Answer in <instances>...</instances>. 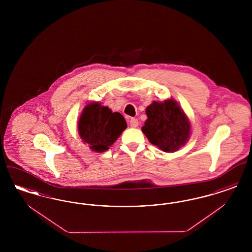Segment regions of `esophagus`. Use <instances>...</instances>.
<instances>
[{
    "label": "esophagus",
    "instance_id": "esophagus-1",
    "mask_svg": "<svg viewBox=\"0 0 252 252\" xmlns=\"http://www.w3.org/2000/svg\"><path fill=\"white\" fill-rule=\"evenodd\" d=\"M129 124H130L131 127H137L139 126V121L136 118H131L129 121Z\"/></svg>",
    "mask_w": 252,
    "mask_h": 252
}]
</instances>
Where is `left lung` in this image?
Segmentation results:
<instances>
[{
  "label": "left lung",
  "mask_w": 252,
  "mask_h": 252,
  "mask_svg": "<svg viewBox=\"0 0 252 252\" xmlns=\"http://www.w3.org/2000/svg\"><path fill=\"white\" fill-rule=\"evenodd\" d=\"M142 130L149 142L164 152H175L188 141L190 122L174 100L153 102L146 108Z\"/></svg>",
  "instance_id": "obj_1"
}]
</instances>
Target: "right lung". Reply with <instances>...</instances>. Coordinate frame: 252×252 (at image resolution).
I'll use <instances>...</instances> for the list:
<instances>
[{
    "label": "right lung",
    "instance_id": "1",
    "mask_svg": "<svg viewBox=\"0 0 252 252\" xmlns=\"http://www.w3.org/2000/svg\"><path fill=\"white\" fill-rule=\"evenodd\" d=\"M127 125L119 112H112L99 103L89 104L78 121L81 139L97 152L108 150Z\"/></svg>",
    "mask_w": 252,
    "mask_h": 252
}]
</instances>
